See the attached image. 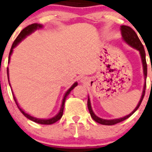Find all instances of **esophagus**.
Wrapping results in <instances>:
<instances>
[{
	"label": "esophagus",
	"instance_id": "34e87169",
	"mask_svg": "<svg viewBox=\"0 0 152 152\" xmlns=\"http://www.w3.org/2000/svg\"><path fill=\"white\" fill-rule=\"evenodd\" d=\"M84 80H85V79H84V78L81 79V81H82V82H84Z\"/></svg>",
	"mask_w": 152,
	"mask_h": 152
}]
</instances>
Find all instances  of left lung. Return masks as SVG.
Wrapping results in <instances>:
<instances>
[{"instance_id": "obj_1", "label": "left lung", "mask_w": 152, "mask_h": 152, "mask_svg": "<svg viewBox=\"0 0 152 152\" xmlns=\"http://www.w3.org/2000/svg\"><path fill=\"white\" fill-rule=\"evenodd\" d=\"M121 32H122V36H123V40H125V42H126L129 45H130L133 48H136L137 50H138L140 51V56H141V60H142L143 63V67H144V78H147V62H146V55H145V50H144V46H143L142 43L140 42V39L137 35V33H135L134 29H132L131 27L127 26H121ZM145 89H146V83H144V90H143L142 96L140 97V100L139 103H138L137 106L135 109H134L133 112L129 114L128 115H126V116L123 117V118H120V119H101L99 117H97L94 113L92 108H91V101L89 99L87 100V107H88L89 112H90V114H91V117L94 120L97 122V123H100V124H102V125H107V126H111V125H115L116 123H119L120 122H123L125 119H128L129 116H131L132 115L134 114V112L137 110V108L140 107V104L143 101V98L144 97V94H145Z\"/></svg>"}]
</instances>
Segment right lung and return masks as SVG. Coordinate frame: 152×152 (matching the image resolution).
Listing matches in <instances>:
<instances>
[{"label": "right lung", "instance_id": "add662e5", "mask_svg": "<svg viewBox=\"0 0 152 152\" xmlns=\"http://www.w3.org/2000/svg\"><path fill=\"white\" fill-rule=\"evenodd\" d=\"M42 25H40V24H37V23H33V24H31L29 25V26H26V28H24V29L21 31V33L18 34V36L17 37V38H16L15 40V41L13 42V44H12V48H11V50H10V53H9V57H8V61H10V57H11V55H12V51H13V48H15L17 45H18V43H20L22 40L24 39L26 36H28L29 34H30L31 33H33L34 30H36L37 29H40V28H42ZM7 72H8V68L7 69ZM10 84V83H9ZM77 83H75L73 85H72V87H70L69 90L67 91V92L65 94V96H64L63 97V100H62V103H61V109H60V111H59V112L58 113V115H55V117H53V118H51V119H37V118H35V117H33L31 116L30 115L27 114V113H26V112H24V111L22 109V108L18 106V103H17V102H16V99L15 97L13 96V97H14V100L16 104H17V106H18V109L20 110V112L23 113V115H24L26 117L27 119H30V120L33 121V122H35V123H39V124H43V125H50V124H53V123H56L57 121H58L59 119H61V116H62V115H63V110H64V106H65V100H66V97H67V96L69 94V93L71 92V91H72V89L74 88L75 87H76L77 86Z\"/></svg>", "mask_w": 152, "mask_h": 152}]
</instances>
